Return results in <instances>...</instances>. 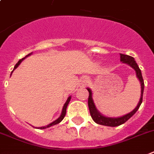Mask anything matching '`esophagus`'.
<instances>
[{
  "label": "esophagus",
  "mask_w": 154,
  "mask_h": 154,
  "mask_svg": "<svg viewBox=\"0 0 154 154\" xmlns=\"http://www.w3.org/2000/svg\"><path fill=\"white\" fill-rule=\"evenodd\" d=\"M82 82H83V84H85V83H87V79H86V78H84Z\"/></svg>",
  "instance_id": "obj_1"
}]
</instances>
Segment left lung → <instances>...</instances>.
Returning a JSON list of instances; mask_svg holds the SVG:
<instances>
[{
    "label": "left lung",
    "instance_id": "8db88e82",
    "mask_svg": "<svg viewBox=\"0 0 154 154\" xmlns=\"http://www.w3.org/2000/svg\"><path fill=\"white\" fill-rule=\"evenodd\" d=\"M120 61L124 64H128L129 66L132 67V69L136 71V75L138 80L140 81V88H141V91H140V98L137 106L135 107L133 111L131 112L126 114L123 116L120 117H106V116H103L98 111V109L96 108V106L94 103L93 100V93L92 90H90V88H87L88 91H89V98H88V106H89V110H90V116L92 117L94 121L95 122L96 124H100V125H104V126L108 127H117L124 124L125 122L128 121L133 115L139 109L140 106L142 103L143 100V93H144V87H145V84H144V80H143L142 74H141V71L140 69L139 66L137 65V62L135 61V59L133 57L128 55H124V54H120Z\"/></svg>",
    "mask_w": 154,
    "mask_h": 154
}]
</instances>
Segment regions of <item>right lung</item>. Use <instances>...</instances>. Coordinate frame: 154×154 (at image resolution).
<instances>
[{
	"instance_id": "right-lung-1",
	"label": "right lung",
	"mask_w": 154,
	"mask_h": 154,
	"mask_svg": "<svg viewBox=\"0 0 154 154\" xmlns=\"http://www.w3.org/2000/svg\"><path fill=\"white\" fill-rule=\"evenodd\" d=\"M31 54H32V52H31V53H30V54H28L27 56H25V57H24V58L21 59V60H20L19 61L17 62V64H15L14 68V70H13V71H12V72H11V74H10V76H11L12 73H13V72H14V71L15 69H17V67L19 66V64H21V63H22V60H25V59L26 58V57H27V56H30V55H31ZM70 99H71V96H69V98H68V99H67L66 103H64V106H63V109H62L61 115H60V117H59L58 119H56V120H55V121H53V122H52V123H51V124H49L48 125H47V126H44V127H39V128H38V129H45V128H50V127H51V126H53V125H56V124H59V123H60V122H61L62 120H63V119H64V116H65V114H66V109H67V106H68V105H69V102H70Z\"/></svg>"
}]
</instances>
